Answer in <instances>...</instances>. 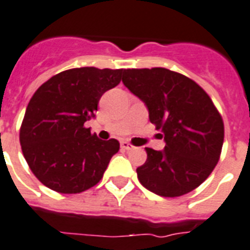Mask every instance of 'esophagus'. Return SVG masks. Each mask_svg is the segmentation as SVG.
<instances>
[{"instance_id":"1","label":"esophagus","mask_w":250,"mask_h":250,"mask_svg":"<svg viewBox=\"0 0 250 250\" xmlns=\"http://www.w3.org/2000/svg\"><path fill=\"white\" fill-rule=\"evenodd\" d=\"M121 146H122V147H123V149H125V150H133V149H135V146L131 145V144L127 143V141H122Z\"/></svg>"}]
</instances>
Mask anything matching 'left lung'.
Returning <instances> with one entry per match:
<instances>
[{
  "mask_svg": "<svg viewBox=\"0 0 250 250\" xmlns=\"http://www.w3.org/2000/svg\"><path fill=\"white\" fill-rule=\"evenodd\" d=\"M122 82L164 135L163 150L145 147L147 159L136 169L141 185L167 198L192 191L212 173L224 144V122L210 97L166 68L125 69Z\"/></svg>",
  "mask_w": 250,
  "mask_h": 250,
  "instance_id": "left-lung-1",
  "label": "left lung"
}]
</instances>
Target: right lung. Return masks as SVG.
I'll list each match as a JSON object with an SVG mask.
<instances>
[{"instance_id":"add662e5","label":"right lung","mask_w":250,"mask_h":250,"mask_svg":"<svg viewBox=\"0 0 250 250\" xmlns=\"http://www.w3.org/2000/svg\"><path fill=\"white\" fill-rule=\"evenodd\" d=\"M122 73L123 69L93 66L69 69L34 92L20 128V145L44 186L77 194L103 178L119 143L99 139L84 123L95 118L101 96L121 82Z\"/></svg>"}]
</instances>
